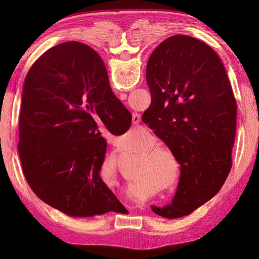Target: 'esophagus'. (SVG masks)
<instances>
[{
	"mask_svg": "<svg viewBox=\"0 0 259 259\" xmlns=\"http://www.w3.org/2000/svg\"><path fill=\"white\" fill-rule=\"evenodd\" d=\"M140 121H141L140 115H139L138 113H134V114H133V123H134L135 125H138V124L140 123Z\"/></svg>",
	"mask_w": 259,
	"mask_h": 259,
	"instance_id": "obj_1",
	"label": "esophagus"
}]
</instances>
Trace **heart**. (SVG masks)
<instances>
[{
  "label": "heart",
  "instance_id": "obj_1",
  "mask_svg": "<svg viewBox=\"0 0 259 259\" xmlns=\"http://www.w3.org/2000/svg\"><path fill=\"white\" fill-rule=\"evenodd\" d=\"M130 135H124L128 138ZM157 145L155 137L148 135L144 137L135 150L139 152L137 158L133 177L147 183L156 184L164 189L172 188L178 183L180 176V162L175 152L164 146Z\"/></svg>",
  "mask_w": 259,
  "mask_h": 259
}]
</instances>
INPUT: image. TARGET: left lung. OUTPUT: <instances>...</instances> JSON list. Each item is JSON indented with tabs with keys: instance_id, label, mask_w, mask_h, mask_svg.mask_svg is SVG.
Wrapping results in <instances>:
<instances>
[{
	"instance_id": "1",
	"label": "left lung",
	"mask_w": 259,
	"mask_h": 259,
	"mask_svg": "<svg viewBox=\"0 0 259 259\" xmlns=\"http://www.w3.org/2000/svg\"><path fill=\"white\" fill-rule=\"evenodd\" d=\"M146 80L151 104L142 121L180 162L171 203L151 209L164 218L183 217L211 199L228 177L237 104L216 52L188 35L170 36L155 49Z\"/></svg>"
}]
</instances>
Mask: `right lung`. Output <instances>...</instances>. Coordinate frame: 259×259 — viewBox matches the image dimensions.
Segmentation results:
<instances>
[{"label":"right lung","instance_id":"add662e5","mask_svg":"<svg viewBox=\"0 0 259 259\" xmlns=\"http://www.w3.org/2000/svg\"><path fill=\"white\" fill-rule=\"evenodd\" d=\"M99 119L114 136L131 124L100 56L74 41L49 49L24 81L18 149L31 189L68 216L126 210L100 177L107 142Z\"/></svg>","mask_w":259,"mask_h":259}]
</instances>
